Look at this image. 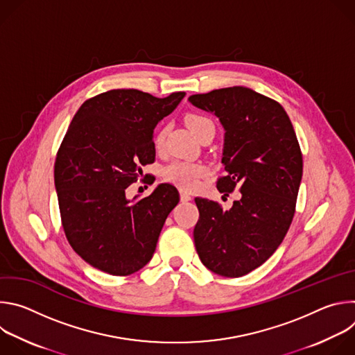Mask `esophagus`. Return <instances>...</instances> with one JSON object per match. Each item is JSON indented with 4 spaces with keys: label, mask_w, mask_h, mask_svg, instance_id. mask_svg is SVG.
<instances>
[{
    "label": "esophagus",
    "mask_w": 355,
    "mask_h": 355,
    "mask_svg": "<svg viewBox=\"0 0 355 355\" xmlns=\"http://www.w3.org/2000/svg\"><path fill=\"white\" fill-rule=\"evenodd\" d=\"M180 198H181L182 202H188L191 199V196H189V193L187 191H180Z\"/></svg>",
    "instance_id": "34e87169"
}]
</instances>
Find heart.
Masks as SVG:
<instances>
[{
  "label": "heart",
  "instance_id": "heart-1",
  "mask_svg": "<svg viewBox=\"0 0 355 355\" xmlns=\"http://www.w3.org/2000/svg\"><path fill=\"white\" fill-rule=\"evenodd\" d=\"M187 125L189 126V129L199 137L200 133L204 132L207 128L214 126L212 121L200 116V115H188L187 116ZM167 136V128H163L157 132L156 137H155V144L157 148H162L164 144ZM205 174V168L198 164H192V163H187V162H174L171 164H168L164 171L163 175L167 181L184 188V189H192L198 185L199 178Z\"/></svg>",
  "mask_w": 355,
  "mask_h": 355
}]
</instances>
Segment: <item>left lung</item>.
Segmentation results:
<instances>
[{"label":"left lung","mask_w":355,"mask_h":355,"mask_svg":"<svg viewBox=\"0 0 355 355\" xmlns=\"http://www.w3.org/2000/svg\"><path fill=\"white\" fill-rule=\"evenodd\" d=\"M188 101L219 118L225 129L226 175L218 180L219 192H241L227 211L195 198V248L212 272L241 277L274 254L291 226L303 170L300 147L285 110L254 89L236 85Z\"/></svg>","instance_id":"8db88e82"}]
</instances>
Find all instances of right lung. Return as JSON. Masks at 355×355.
<instances>
[{
	"mask_svg": "<svg viewBox=\"0 0 355 355\" xmlns=\"http://www.w3.org/2000/svg\"><path fill=\"white\" fill-rule=\"evenodd\" d=\"M184 96L111 89L74 115L56 157L55 187L66 237L94 268L130 275L153 257L180 193L160 184L146 198L128 199L126 188L155 162V128Z\"/></svg>",
	"mask_w": 355,
	"mask_h": 355,
	"instance_id": "right-lung-1",
	"label": "right lung"
}]
</instances>
